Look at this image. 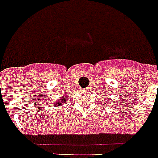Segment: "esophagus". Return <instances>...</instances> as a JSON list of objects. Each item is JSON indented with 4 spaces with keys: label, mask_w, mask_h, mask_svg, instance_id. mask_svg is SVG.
<instances>
[{
    "label": "esophagus",
    "mask_w": 158,
    "mask_h": 158,
    "mask_svg": "<svg viewBox=\"0 0 158 158\" xmlns=\"http://www.w3.org/2000/svg\"><path fill=\"white\" fill-rule=\"evenodd\" d=\"M89 88H88V89H85L83 90V92H89Z\"/></svg>",
    "instance_id": "obj_1"
}]
</instances>
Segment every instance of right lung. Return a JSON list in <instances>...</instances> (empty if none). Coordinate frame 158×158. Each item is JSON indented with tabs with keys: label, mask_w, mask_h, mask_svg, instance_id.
Segmentation results:
<instances>
[{
	"label": "right lung",
	"mask_w": 158,
	"mask_h": 158,
	"mask_svg": "<svg viewBox=\"0 0 158 158\" xmlns=\"http://www.w3.org/2000/svg\"><path fill=\"white\" fill-rule=\"evenodd\" d=\"M68 96H69V94H67L66 96H60V98L59 99H57L56 101L55 102V103H54V106L55 107H59L62 106V105H63L65 102H67V97H68Z\"/></svg>",
	"instance_id": "right-lung-1"
}]
</instances>
